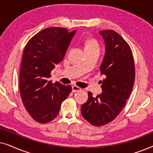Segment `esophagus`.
<instances>
[{
    "mask_svg": "<svg viewBox=\"0 0 153 153\" xmlns=\"http://www.w3.org/2000/svg\"><path fill=\"white\" fill-rule=\"evenodd\" d=\"M72 88L73 93H75V92H77V91H81V88L76 86V85H72Z\"/></svg>",
    "mask_w": 153,
    "mask_h": 153,
    "instance_id": "obj_1",
    "label": "esophagus"
}]
</instances>
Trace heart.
<instances>
[{"instance_id": "b5f03b06", "label": "heart", "mask_w": 153, "mask_h": 153, "mask_svg": "<svg viewBox=\"0 0 153 153\" xmlns=\"http://www.w3.org/2000/svg\"><path fill=\"white\" fill-rule=\"evenodd\" d=\"M100 46L97 42L94 39H90L85 42V50L88 49H99Z\"/></svg>"}]
</instances>
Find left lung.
Returning a JSON list of instances; mask_svg holds the SVG:
<instances>
[{
	"mask_svg": "<svg viewBox=\"0 0 153 153\" xmlns=\"http://www.w3.org/2000/svg\"><path fill=\"white\" fill-rule=\"evenodd\" d=\"M105 43V55L100 72L106 78L101 85L102 93L88 99L81 106L83 118L94 126L106 125L118 116L132 91L135 67L131 48L116 31H100Z\"/></svg>",
	"mask_w": 153,
	"mask_h": 153,
	"instance_id": "8db88e82",
	"label": "left lung"
}]
</instances>
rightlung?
I'll return each mask as SVG.
<instances>
[{
	"mask_svg": "<svg viewBox=\"0 0 153 153\" xmlns=\"http://www.w3.org/2000/svg\"><path fill=\"white\" fill-rule=\"evenodd\" d=\"M76 30L45 28L28 42L23 52L19 74L20 94L25 108L39 123L53 120L61 103L72 91L71 85L52 83L50 73L63 59Z\"/></svg>",
	"mask_w": 153,
	"mask_h": 153,
	"instance_id": "add662e5",
	"label": "right lung"
}]
</instances>
